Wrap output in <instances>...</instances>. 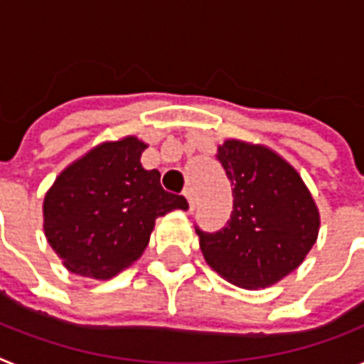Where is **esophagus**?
Returning a JSON list of instances; mask_svg holds the SVG:
<instances>
[{
    "label": "esophagus",
    "mask_w": 364,
    "mask_h": 364,
    "mask_svg": "<svg viewBox=\"0 0 364 364\" xmlns=\"http://www.w3.org/2000/svg\"><path fill=\"white\" fill-rule=\"evenodd\" d=\"M183 196L187 198L188 208L194 209V205H196V196H194V191H192V188H185V191H183Z\"/></svg>",
    "instance_id": "34e87169"
}]
</instances>
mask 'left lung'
Wrapping results in <instances>:
<instances>
[{"label":"left lung","mask_w":364,"mask_h":364,"mask_svg":"<svg viewBox=\"0 0 364 364\" xmlns=\"http://www.w3.org/2000/svg\"><path fill=\"white\" fill-rule=\"evenodd\" d=\"M218 162L232 183L233 211L215 233L196 226L203 258L241 288H265L301 265L320 230V213L294 166L264 146L226 140Z\"/></svg>","instance_id":"obj_1"}]
</instances>
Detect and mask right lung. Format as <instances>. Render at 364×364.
<instances>
[{"label":"right lung","mask_w":364,"mask_h":364,"mask_svg":"<svg viewBox=\"0 0 364 364\" xmlns=\"http://www.w3.org/2000/svg\"><path fill=\"white\" fill-rule=\"evenodd\" d=\"M136 136L105 141L59 173L43 203L44 235L70 273L108 280L146 250L155 220L187 200L146 170Z\"/></svg>","instance_id":"obj_1"}]
</instances>
